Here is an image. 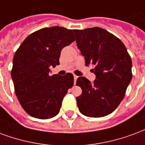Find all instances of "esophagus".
Listing matches in <instances>:
<instances>
[{"mask_svg": "<svg viewBox=\"0 0 145 145\" xmlns=\"http://www.w3.org/2000/svg\"><path fill=\"white\" fill-rule=\"evenodd\" d=\"M77 78H78V76H76V75H74V84H76V82Z\"/></svg>", "mask_w": 145, "mask_h": 145, "instance_id": "34e87169", "label": "esophagus"}]
</instances>
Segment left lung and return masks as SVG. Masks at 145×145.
Listing matches in <instances>:
<instances>
[{
	"mask_svg": "<svg viewBox=\"0 0 145 145\" xmlns=\"http://www.w3.org/2000/svg\"><path fill=\"white\" fill-rule=\"evenodd\" d=\"M73 31L86 65H93L96 76L93 83L84 76L77 79L76 85L82 89L76 97L79 110L86 117L106 116L119 106L131 81V56L123 42L103 28Z\"/></svg>",
	"mask_w": 145,
	"mask_h": 145,
	"instance_id": "obj_1",
	"label": "left lung"
}]
</instances>
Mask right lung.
Returning <instances> with one entry per match:
<instances>
[{"label":"right lung","mask_w":145,"mask_h":145,"mask_svg":"<svg viewBox=\"0 0 145 145\" xmlns=\"http://www.w3.org/2000/svg\"><path fill=\"white\" fill-rule=\"evenodd\" d=\"M75 40L71 29L44 28L28 35L16 51L11 77L18 100L31 117L45 120L59 113L73 75L50 76V68L59 65L62 49Z\"/></svg>","instance_id":"right-lung-1"}]
</instances>
